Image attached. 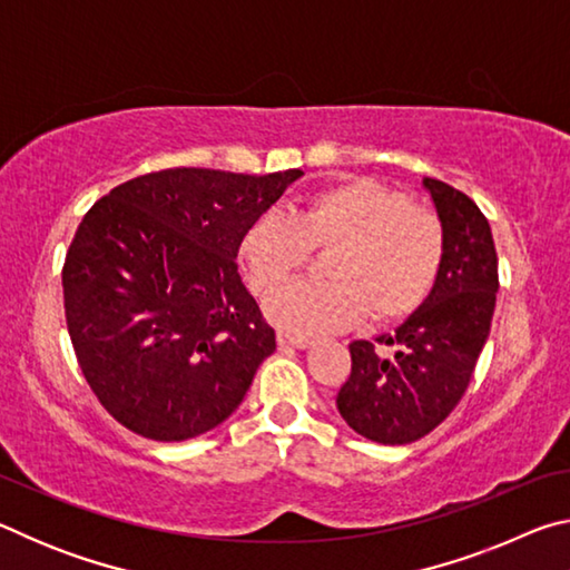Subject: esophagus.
<instances>
[{
  "instance_id": "1",
  "label": "esophagus",
  "mask_w": 570,
  "mask_h": 570,
  "mask_svg": "<svg viewBox=\"0 0 570 570\" xmlns=\"http://www.w3.org/2000/svg\"><path fill=\"white\" fill-rule=\"evenodd\" d=\"M276 342H278V346H296V350H306V346L312 344V336L278 330V332H276Z\"/></svg>"
}]
</instances>
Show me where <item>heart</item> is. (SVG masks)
I'll return each mask as SVG.
<instances>
[{
	"label": "heart",
	"mask_w": 570,
	"mask_h": 570,
	"mask_svg": "<svg viewBox=\"0 0 570 570\" xmlns=\"http://www.w3.org/2000/svg\"><path fill=\"white\" fill-rule=\"evenodd\" d=\"M445 226L435 210L372 176H350L308 193L284 216H256L240 230L238 258L250 292L274 294L324 249L322 283L287 289L268 304L274 322L330 332L360 320L397 324L428 302L445 262Z\"/></svg>",
	"instance_id": "1"
}]
</instances>
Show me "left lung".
<instances>
[{"instance_id": "1", "label": "left lung", "mask_w": 570, "mask_h": 570, "mask_svg": "<svg viewBox=\"0 0 570 570\" xmlns=\"http://www.w3.org/2000/svg\"><path fill=\"white\" fill-rule=\"evenodd\" d=\"M445 226L438 284L407 322L374 342H352V374L336 410L380 445H407L458 407L490 334L498 254L488 218L465 193L422 178Z\"/></svg>"}]
</instances>
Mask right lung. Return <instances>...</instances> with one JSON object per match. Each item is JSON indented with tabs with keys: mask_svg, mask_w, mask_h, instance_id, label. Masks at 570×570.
Instances as JSON below:
<instances>
[{
	"mask_svg": "<svg viewBox=\"0 0 570 570\" xmlns=\"http://www.w3.org/2000/svg\"><path fill=\"white\" fill-rule=\"evenodd\" d=\"M302 176L168 168L85 214L62 266L65 320L85 380L122 428L190 440L244 400L276 334L238 276V238Z\"/></svg>",
	"mask_w": 570,
	"mask_h": 570,
	"instance_id": "add662e5",
	"label": "right lung"
}]
</instances>
